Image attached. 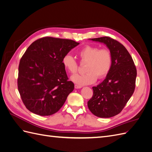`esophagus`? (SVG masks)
<instances>
[{"mask_svg": "<svg viewBox=\"0 0 152 152\" xmlns=\"http://www.w3.org/2000/svg\"><path fill=\"white\" fill-rule=\"evenodd\" d=\"M81 87H82V86H80L77 85V84L75 85V89H80V88H81Z\"/></svg>", "mask_w": 152, "mask_h": 152, "instance_id": "esophagus-1", "label": "esophagus"}]
</instances>
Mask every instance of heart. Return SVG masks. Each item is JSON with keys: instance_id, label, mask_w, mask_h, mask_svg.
Returning a JSON list of instances; mask_svg holds the SVG:
<instances>
[{"instance_id": "obj_1", "label": "heart", "mask_w": 152, "mask_h": 152, "mask_svg": "<svg viewBox=\"0 0 152 152\" xmlns=\"http://www.w3.org/2000/svg\"><path fill=\"white\" fill-rule=\"evenodd\" d=\"M80 61L87 63L83 75H75L72 80L76 84L84 86L94 83L97 79H103L111 70L113 63L112 53L108 49H99L97 46L86 45L77 53ZM62 64L65 70L72 75L79 70V64L70 54H66L62 58Z\"/></svg>"}]
</instances>
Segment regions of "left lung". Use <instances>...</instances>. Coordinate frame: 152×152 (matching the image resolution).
Here are the masks:
<instances>
[{
    "mask_svg": "<svg viewBox=\"0 0 152 152\" xmlns=\"http://www.w3.org/2000/svg\"><path fill=\"white\" fill-rule=\"evenodd\" d=\"M107 45L112 53L113 63L106 79L93 87V95L87 102L92 113L110 118L121 112L134 93L137 75L133 59L124 45L109 37L90 39Z\"/></svg>",
    "mask_w": 152,
    "mask_h": 152,
    "instance_id": "1",
    "label": "left lung"
}]
</instances>
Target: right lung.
<instances>
[{
	"label": "right lung",
	"mask_w": 152,
	"mask_h": 152,
	"mask_svg": "<svg viewBox=\"0 0 152 152\" xmlns=\"http://www.w3.org/2000/svg\"><path fill=\"white\" fill-rule=\"evenodd\" d=\"M79 44L70 39L44 37L26 49L18 68V89L29 111L48 116L62 107L74 89L62 58Z\"/></svg>",
	"instance_id": "right-lung-1"
}]
</instances>
